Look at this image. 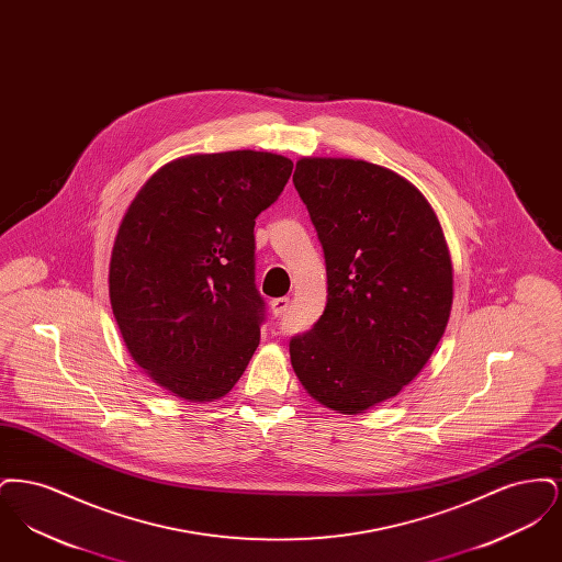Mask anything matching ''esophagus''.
<instances>
[{
	"label": "esophagus",
	"mask_w": 562,
	"mask_h": 562,
	"mask_svg": "<svg viewBox=\"0 0 562 562\" xmlns=\"http://www.w3.org/2000/svg\"><path fill=\"white\" fill-rule=\"evenodd\" d=\"M289 305H291V299H289V296H278V299H273V301H271V312H273V316L282 318V316L289 312Z\"/></svg>",
	"instance_id": "34e87169"
}]
</instances>
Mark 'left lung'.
<instances>
[{
	"mask_svg": "<svg viewBox=\"0 0 562 562\" xmlns=\"http://www.w3.org/2000/svg\"><path fill=\"white\" fill-rule=\"evenodd\" d=\"M294 189L326 263V307L291 339L316 401L356 415L394 398L426 367L453 303L442 227L422 191L362 160L303 158Z\"/></svg>",
	"mask_w": 562,
	"mask_h": 562,
	"instance_id": "left-lung-1",
	"label": "left lung"
}]
</instances>
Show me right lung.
<instances>
[{
  "label": "right lung",
  "mask_w": 562,
  "mask_h": 562,
  "mask_svg": "<svg viewBox=\"0 0 562 562\" xmlns=\"http://www.w3.org/2000/svg\"><path fill=\"white\" fill-rule=\"evenodd\" d=\"M293 161L225 151L170 161L140 188L117 229L109 296L134 362L189 402L225 396L259 346L255 218Z\"/></svg>",
  "instance_id": "1"
}]
</instances>
